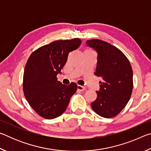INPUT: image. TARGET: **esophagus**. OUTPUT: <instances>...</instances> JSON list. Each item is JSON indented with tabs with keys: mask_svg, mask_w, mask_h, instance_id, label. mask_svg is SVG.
Returning a JSON list of instances; mask_svg holds the SVG:
<instances>
[{
	"mask_svg": "<svg viewBox=\"0 0 151 151\" xmlns=\"http://www.w3.org/2000/svg\"><path fill=\"white\" fill-rule=\"evenodd\" d=\"M77 89L80 91H83L85 90V87H84V86H81V85H78L77 86Z\"/></svg>",
	"mask_w": 151,
	"mask_h": 151,
	"instance_id": "esophagus-1",
	"label": "esophagus"
}]
</instances>
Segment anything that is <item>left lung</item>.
<instances>
[{
	"instance_id": "8db88e82",
	"label": "left lung",
	"mask_w": 151,
	"mask_h": 151,
	"mask_svg": "<svg viewBox=\"0 0 151 151\" xmlns=\"http://www.w3.org/2000/svg\"><path fill=\"white\" fill-rule=\"evenodd\" d=\"M97 52L94 75L102 80L96 99L91 104L97 114L104 118L116 116L131 98L133 81L129 60L119 48L99 39L86 40Z\"/></svg>"
}]
</instances>
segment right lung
Segmentation results:
<instances>
[{
	"instance_id": "1",
	"label": "right lung",
	"mask_w": 151,
	"mask_h": 151,
	"mask_svg": "<svg viewBox=\"0 0 151 151\" xmlns=\"http://www.w3.org/2000/svg\"><path fill=\"white\" fill-rule=\"evenodd\" d=\"M82 40H57L34 51L28 59L23 75V91L30 106L40 116L52 119L60 116L77 90L75 83L63 85L57 76L67 60L68 53Z\"/></svg>"
}]
</instances>
